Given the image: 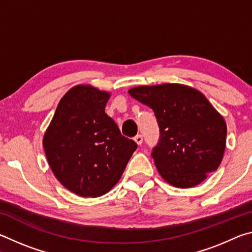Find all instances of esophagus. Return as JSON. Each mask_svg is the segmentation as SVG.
I'll use <instances>...</instances> for the list:
<instances>
[{
  "mask_svg": "<svg viewBox=\"0 0 252 252\" xmlns=\"http://www.w3.org/2000/svg\"><path fill=\"white\" fill-rule=\"evenodd\" d=\"M134 141H135V143L138 144V146H141L142 144V142H143V138H142V135L141 134H138L134 138Z\"/></svg>",
  "mask_w": 252,
  "mask_h": 252,
  "instance_id": "34e87169",
  "label": "esophagus"
}]
</instances>
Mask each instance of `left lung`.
<instances>
[{"instance_id": "1", "label": "left lung", "mask_w": 252, "mask_h": 252, "mask_svg": "<svg viewBox=\"0 0 252 252\" xmlns=\"http://www.w3.org/2000/svg\"><path fill=\"white\" fill-rule=\"evenodd\" d=\"M127 92L156 114L160 141L152 158L169 185L192 188L219 168L227 125L201 92L179 83L140 85Z\"/></svg>"}]
</instances>
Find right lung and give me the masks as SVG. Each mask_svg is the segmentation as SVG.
I'll return each instance as SVG.
<instances>
[{"label": "right lung", "mask_w": 252, "mask_h": 252, "mask_svg": "<svg viewBox=\"0 0 252 252\" xmlns=\"http://www.w3.org/2000/svg\"><path fill=\"white\" fill-rule=\"evenodd\" d=\"M110 96V92L90 84L71 88L60 100L43 136L55 178L80 197L109 192L136 149L105 113Z\"/></svg>", "instance_id": "obj_1"}]
</instances>
